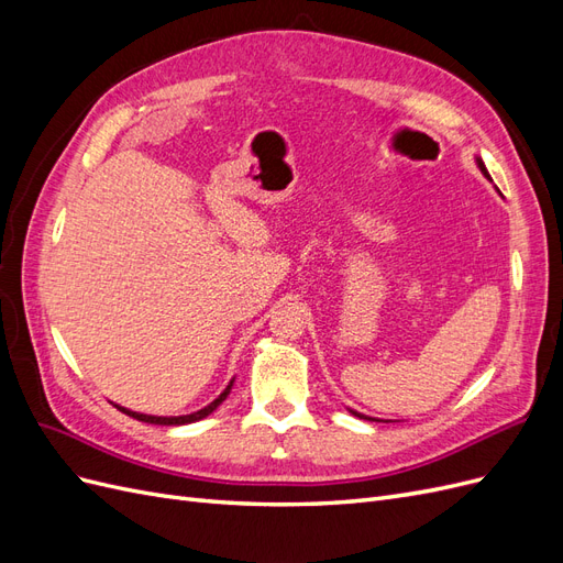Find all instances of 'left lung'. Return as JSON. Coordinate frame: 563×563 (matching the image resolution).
<instances>
[{"instance_id":"1","label":"left lung","mask_w":563,"mask_h":563,"mask_svg":"<svg viewBox=\"0 0 563 563\" xmlns=\"http://www.w3.org/2000/svg\"><path fill=\"white\" fill-rule=\"evenodd\" d=\"M479 168H482V172L486 174V166L482 164V159H479ZM486 176H488V174H486ZM352 413H354V411H352ZM354 416H360V413H354ZM360 418H366V416H360ZM366 420H373V418H366Z\"/></svg>"}]
</instances>
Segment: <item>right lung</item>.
<instances>
[{"label": "right lung", "mask_w": 563, "mask_h": 563, "mask_svg": "<svg viewBox=\"0 0 563 563\" xmlns=\"http://www.w3.org/2000/svg\"><path fill=\"white\" fill-rule=\"evenodd\" d=\"M230 389H232V383L225 387V391L223 395H220L216 401H211L207 408H201V411H197V413H190V416H178V418H159V416H143V413H135V411H129V408H122V406H117L119 411L122 413H126V416H131V418H135V420H143V422H152V424H187V422H195V420H201V418H207L209 413H213L216 408H218V404L223 401L228 395H230Z\"/></svg>", "instance_id": "1"}]
</instances>
